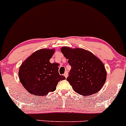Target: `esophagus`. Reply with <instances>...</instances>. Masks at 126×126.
Listing matches in <instances>:
<instances>
[{"label": "esophagus", "mask_w": 126, "mask_h": 126, "mask_svg": "<svg viewBox=\"0 0 126 126\" xmlns=\"http://www.w3.org/2000/svg\"><path fill=\"white\" fill-rule=\"evenodd\" d=\"M64 77L66 78H67V76H68V73H67V72H65V73H64Z\"/></svg>", "instance_id": "esophagus-1"}]
</instances>
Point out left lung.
Listing matches in <instances>:
<instances>
[{
  "label": "left lung",
  "instance_id": "obj_1",
  "mask_svg": "<svg viewBox=\"0 0 126 126\" xmlns=\"http://www.w3.org/2000/svg\"><path fill=\"white\" fill-rule=\"evenodd\" d=\"M61 51L71 66L67 80L73 90L83 96L97 93L107 78V72L102 62L84 49L63 47Z\"/></svg>",
  "mask_w": 126,
  "mask_h": 126
}]
</instances>
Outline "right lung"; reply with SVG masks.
Masks as SVG:
<instances>
[{
    "instance_id": "right-lung-1",
    "label": "right lung",
    "mask_w": 126,
    "mask_h": 126,
    "mask_svg": "<svg viewBox=\"0 0 126 126\" xmlns=\"http://www.w3.org/2000/svg\"><path fill=\"white\" fill-rule=\"evenodd\" d=\"M54 49H41L31 54L22 63L19 70L20 82L32 95L44 96L56 90L60 80L66 78L59 73L57 63L50 59Z\"/></svg>"
}]
</instances>
